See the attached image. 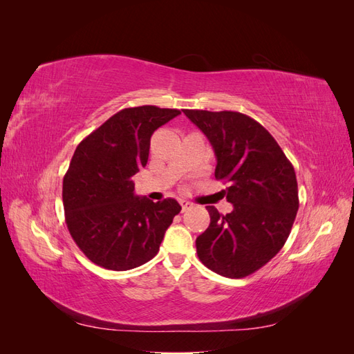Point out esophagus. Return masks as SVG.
Wrapping results in <instances>:
<instances>
[{"mask_svg":"<svg viewBox=\"0 0 354 354\" xmlns=\"http://www.w3.org/2000/svg\"><path fill=\"white\" fill-rule=\"evenodd\" d=\"M180 205H181V211H187V209H190L192 207H194V203H190L189 201H185V199H181L180 201Z\"/></svg>","mask_w":354,"mask_h":354,"instance_id":"34e87169","label":"esophagus"}]
</instances>
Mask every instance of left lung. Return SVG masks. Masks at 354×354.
<instances>
[{"mask_svg":"<svg viewBox=\"0 0 354 354\" xmlns=\"http://www.w3.org/2000/svg\"><path fill=\"white\" fill-rule=\"evenodd\" d=\"M207 136L217 158L216 178L233 211L223 216L207 207L211 223L196 238L199 260L217 274L241 279L282 250L298 211L292 164L266 128L232 111L185 109Z\"/></svg>","mask_w":354,"mask_h":354,"instance_id":"1","label":"left lung"}]
</instances>
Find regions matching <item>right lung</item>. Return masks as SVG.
<instances>
[{
    "instance_id": "1",
    "label": "right lung",
    "mask_w": 354,
    "mask_h": 354,
    "mask_svg": "<svg viewBox=\"0 0 354 354\" xmlns=\"http://www.w3.org/2000/svg\"><path fill=\"white\" fill-rule=\"evenodd\" d=\"M180 111L122 109L78 145L63 178V207L72 239L94 264L130 270L152 260L181 211L176 199L134 195L131 177L147 164L151 137Z\"/></svg>"
}]
</instances>
